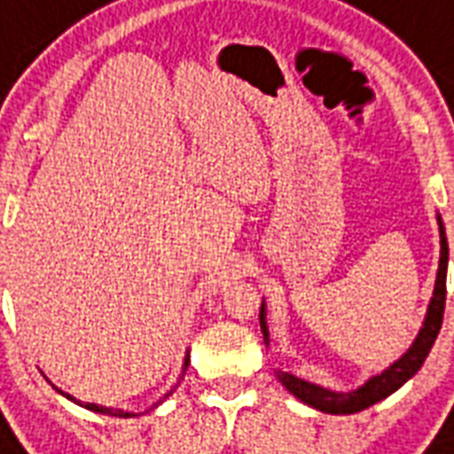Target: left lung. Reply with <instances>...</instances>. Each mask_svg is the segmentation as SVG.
Masks as SVG:
<instances>
[{
    "label": "left lung",
    "mask_w": 454,
    "mask_h": 454,
    "mask_svg": "<svg viewBox=\"0 0 454 454\" xmlns=\"http://www.w3.org/2000/svg\"><path fill=\"white\" fill-rule=\"evenodd\" d=\"M441 223V219H438ZM445 276H448V240H445L443 223H441V262H438V278H436V290H434V299L429 303V313H427V320H424V327L419 330V337L415 339V344L410 348L401 360H395L394 365L384 370L381 374L372 377L367 381L365 387H360L358 391H351V394H334V391H327L323 387H316V384H309V381L297 380L287 372H280V381L283 387L294 394L299 401H303L306 405L316 410H323V412H330V415H351V412H360V410L370 408L374 403L384 401L387 395H391L394 391L405 384V381L412 377V374L422 367V363L429 356L431 346L436 341L438 332H441V325H443V310H445ZM259 323H262V332L266 344H269V330H266V317H263V303L262 310H259Z\"/></svg>",
    "instance_id": "8db88e82"
}]
</instances>
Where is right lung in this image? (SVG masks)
<instances>
[{"instance_id": "add662e5", "label": "right lung", "mask_w": 454, "mask_h": 454, "mask_svg": "<svg viewBox=\"0 0 454 454\" xmlns=\"http://www.w3.org/2000/svg\"><path fill=\"white\" fill-rule=\"evenodd\" d=\"M188 363H191V358H185V367H188ZM169 395V394H167ZM70 398V395H67ZM87 410H94V412H101V415H115V417H131L129 412H122V410H110V408H103V405H94V403H87L84 405Z\"/></svg>"}]
</instances>
